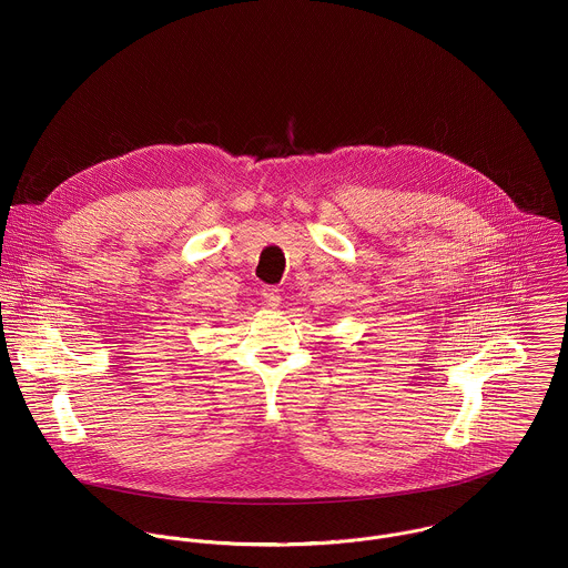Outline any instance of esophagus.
<instances>
[{
  "label": "esophagus",
  "mask_w": 568,
  "mask_h": 568,
  "mask_svg": "<svg viewBox=\"0 0 568 568\" xmlns=\"http://www.w3.org/2000/svg\"><path fill=\"white\" fill-rule=\"evenodd\" d=\"M260 293H262V300H264V304H266L268 308H277V306H280V302H282L280 288H275V286H264Z\"/></svg>",
  "instance_id": "esophagus-1"
}]
</instances>
